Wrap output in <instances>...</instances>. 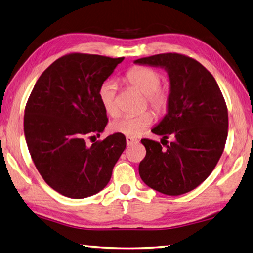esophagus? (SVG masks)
I'll return each mask as SVG.
<instances>
[{
    "label": "esophagus",
    "mask_w": 253,
    "mask_h": 253,
    "mask_svg": "<svg viewBox=\"0 0 253 253\" xmlns=\"http://www.w3.org/2000/svg\"><path fill=\"white\" fill-rule=\"evenodd\" d=\"M137 142H138V141L136 140V138L126 136V144H127V145H133V144H135V143H137Z\"/></svg>",
    "instance_id": "1"
}]
</instances>
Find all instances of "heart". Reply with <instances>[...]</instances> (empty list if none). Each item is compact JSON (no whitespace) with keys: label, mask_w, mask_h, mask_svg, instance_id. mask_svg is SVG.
<instances>
[{"label":"heart","mask_w":253,"mask_h":253,"mask_svg":"<svg viewBox=\"0 0 253 253\" xmlns=\"http://www.w3.org/2000/svg\"><path fill=\"white\" fill-rule=\"evenodd\" d=\"M125 80L128 85L137 89L145 97L144 106H149L158 115L168 110L171 102V91L166 85H161L163 76L161 72L149 66H133L125 74ZM100 104L105 112L110 117H117L120 112L118 101V85L115 81L108 80L101 84L98 90ZM154 121L152 111L145 110L138 115H127L113 121L111 131L123 135L136 137L145 132Z\"/></svg>","instance_id":"obj_1"}]
</instances>
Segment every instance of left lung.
Segmentation results:
<instances>
[{
    "label": "left lung",
    "mask_w": 253,
    "mask_h": 253,
    "mask_svg": "<svg viewBox=\"0 0 253 253\" xmlns=\"http://www.w3.org/2000/svg\"><path fill=\"white\" fill-rule=\"evenodd\" d=\"M168 72L171 102L168 113L152 132L172 136L164 144L143 138L146 156L138 166L149 188L167 195L195 189L208 178L224 152L228 133V110L214 76L188 55L161 53L135 61Z\"/></svg>",
    "instance_id": "obj_1"
}]
</instances>
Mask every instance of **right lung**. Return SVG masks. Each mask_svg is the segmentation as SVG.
<instances>
[{
    "label": "right lung",
    "mask_w": 253,
    "mask_h": 253,
    "mask_svg": "<svg viewBox=\"0 0 253 253\" xmlns=\"http://www.w3.org/2000/svg\"><path fill=\"white\" fill-rule=\"evenodd\" d=\"M125 58L70 53L36 82L25 107L24 132L36 168L62 195L84 199L109 182L126 137L115 133L87 146L108 123L98 90Z\"/></svg>",
    "instance_id": "obj_1"
}]
</instances>
